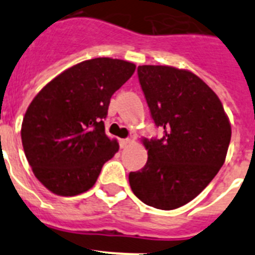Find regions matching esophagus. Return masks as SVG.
<instances>
[{
	"instance_id": "34e87169",
	"label": "esophagus",
	"mask_w": 255,
	"mask_h": 255,
	"mask_svg": "<svg viewBox=\"0 0 255 255\" xmlns=\"http://www.w3.org/2000/svg\"><path fill=\"white\" fill-rule=\"evenodd\" d=\"M129 144H130V139H121V140H120V147L123 148V149H124V148L128 147Z\"/></svg>"
}]
</instances>
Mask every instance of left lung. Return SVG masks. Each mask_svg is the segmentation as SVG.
Wrapping results in <instances>:
<instances>
[{
    "label": "left lung",
    "mask_w": 255,
    "mask_h": 255,
    "mask_svg": "<svg viewBox=\"0 0 255 255\" xmlns=\"http://www.w3.org/2000/svg\"><path fill=\"white\" fill-rule=\"evenodd\" d=\"M138 76L163 136L144 140L148 161L129 173L130 188L147 206L170 211L194 199L217 175L231 125L217 94L191 71L143 65Z\"/></svg>",
    "instance_id": "1"
}]
</instances>
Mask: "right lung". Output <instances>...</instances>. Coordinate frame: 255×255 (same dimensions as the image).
Instances as JSON below:
<instances>
[{
    "label": "right lung",
    "mask_w": 255,
    "mask_h": 255,
    "mask_svg": "<svg viewBox=\"0 0 255 255\" xmlns=\"http://www.w3.org/2000/svg\"><path fill=\"white\" fill-rule=\"evenodd\" d=\"M135 65L117 58L83 61L56 76L34 97L21 124V141L35 177L53 194L89 190L119 150L105 132L112 94Z\"/></svg>",
    "instance_id": "right-lung-1"
}]
</instances>
